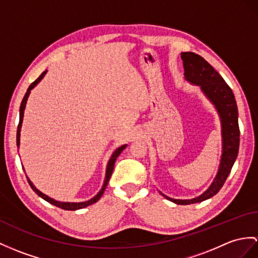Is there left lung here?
Returning a JSON list of instances; mask_svg holds the SVG:
<instances>
[{"label":"left lung","instance_id":"left-lung-1","mask_svg":"<svg viewBox=\"0 0 258 258\" xmlns=\"http://www.w3.org/2000/svg\"><path fill=\"white\" fill-rule=\"evenodd\" d=\"M185 78L194 84L200 85L202 90L211 102L216 105L221 117L223 153L220 163L219 172L211 186L202 196L190 200H178L166 197L177 205H190L209 199L221 189L227 180L231 168L238 153L240 146V128L237 121V106L231 87L225 83L223 78L207 62L202 55L194 52L181 53Z\"/></svg>","mask_w":258,"mask_h":258}]
</instances>
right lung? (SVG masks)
<instances>
[{
  "label": "right lung",
  "instance_id": "obj_1",
  "mask_svg": "<svg viewBox=\"0 0 258 258\" xmlns=\"http://www.w3.org/2000/svg\"><path fill=\"white\" fill-rule=\"evenodd\" d=\"M47 73V71H45V72H42L41 73V75L40 77L37 79L36 81H34L33 83H31L30 85H29V87H28V90H27V92H26V94H25V96H24V98H23V100H22V104H21V108H20V122H18V125H17V135H16V142H17V147H20V137H21V127H22V122H23V117H24V110H25V106H26V103H27V98H28V96H29V93H30V90H33L34 87L39 83V82L41 81V79L45 77V74ZM125 148V144H123V146H121V147H119L114 153H112V155H111V158H110V160H109V162H108V165H107V171H106V177H105V181H104V185H103V188L102 189H100V191L96 195L95 197L94 198H92L91 200H89V202H85V203H60V202H55V200H53L52 198H50V197H48V196H46L45 194H42L41 191H39L38 189H37V188L33 185V183H31V181L29 180V178H27V180H28V184L30 185V187L33 188V190L38 195L39 197H41L42 199H45L46 202H48L49 204H51V205H54L55 207H59V208H61V209H63V210H78V209H82V208H84V207H87V206H90V205H93V204H95L97 200H99V198L102 197V195L104 194V191H105V189H106V186H107V184H108V180H109V178H110V176H111V173H112V169H114V165H115V161L117 160V158H118V155L121 153V151L123 150Z\"/></svg>",
  "mask_w": 258,
  "mask_h": 258
}]
</instances>
